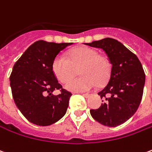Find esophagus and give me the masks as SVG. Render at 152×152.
<instances>
[{
    "label": "esophagus",
    "instance_id": "esophagus-1",
    "mask_svg": "<svg viewBox=\"0 0 152 152\" xmlns=\"http://www.w3.org/2000/svg\"><path fill=\"white\" fill-rule=\"evenodd\" d=\"M84 97H86V98H88V97H90L91 96V94H82Z\"/></svg>",
    "mask_w": 152,
    "mask_h": 152
}]
</instances>
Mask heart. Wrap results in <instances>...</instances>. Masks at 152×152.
I'll list each match as a JSON object with an SVG mask.
<instances>
[{
	"instance_id": "1",
	"label": "heart",
	"mask_w": 152,
	"mask_h": 152,
	"mask_svg": "<svg viewBox=\"0 0 152 152\" xmlns=\"http://www.w3.org/2000/svg\"><path fill=\"white\" fill-rule=\"evenodd\" d=\"M53 72L61 83H66L79 69L81 77L71 80L66 85L71 91L85 92L94 89L96 84L108 80L111 66L108 59L99 56L97 51L88 47H79L69 51L66 58L58 56L53 61Z\"/></svg>"
}]
</instances>
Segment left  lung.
I'll list each match as a JSON object with an SVG mask.
<instances>
[{"label":"left lung","mask_w":152,"mask_h":152,"mask_svg":"<svg viewBox=\"0 0 152 152\" xmlns=\"http://www.w3.org/2000/svg\"><path fill=\"white\" fill-rule=\"evenodd\" d=\"M86 45L103 49L111 63L108 84L98 93L103 104L91 109V116L104 126L117 127L138 109L146 79L142 66L135 54L116 39L105 38Z\"/></svg>","instance_id":"1"}]
</instances>
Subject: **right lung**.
<instances>
[{"mask_svg": "<svg viewBox=\"0 0 152 152\" xmlns=\"http://www.w3.org/2000/svg\"><path fill=\"white\" fill-rule=\"evenodd\" d=\"M72 43H34L15 63L10 76L14 101L30 123L48 126L65 115L72 93L62 89L52 68L61 51ZM60 89L54 96L52 92Z\"/></svg>", "mask_w": 152, "mask_h": 152, "instance_id": "right-lung-1", "label": "right lung"}]
</instances>
